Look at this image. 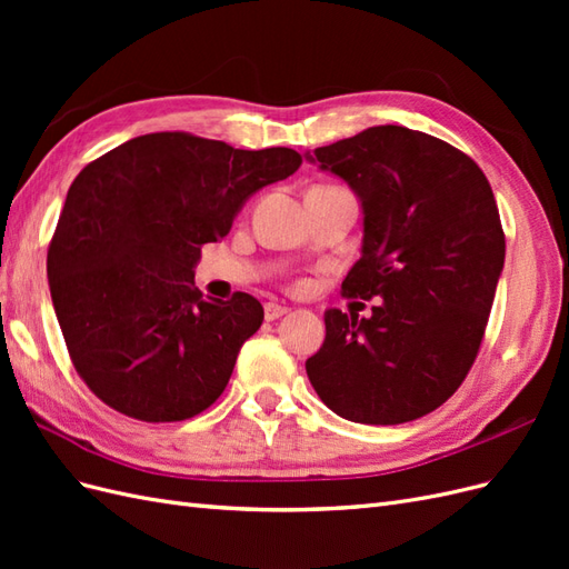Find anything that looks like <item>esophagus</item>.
Instances as JSON below:
<instances>
[{
	"label": "esophagus",
	"mask_w": 569,
	"mask_h": 569,
	"mask_svg": "<svg viewBox=\"0 0 569 569\" xmlns=\"http://www.w3.org/2000/svg\"><path fill=\"white\" fill-rule=\"evenodd\" d=\"M287 313H289V308H287V306H280V303H266V320H268V322L278 320V318H282V316H287Z\"/></svg>",
	"instance_id": "34e87169"
}]
</instances>
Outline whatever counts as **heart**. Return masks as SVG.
<instances>
[{"label":"heart","instance_id":"b5f03b06","mask_svg":"<svg viewBox=\"0 0 569 569\" xmlns=\"http://www.w3.org/2000/svg\"><path fill=\"white\" fill-rule=\"evenodd\" d=\"M297 289H303V284H301V282H299V284H297Z\"/></svg>","mask_w":569,"mask_h":569}]
</instances>
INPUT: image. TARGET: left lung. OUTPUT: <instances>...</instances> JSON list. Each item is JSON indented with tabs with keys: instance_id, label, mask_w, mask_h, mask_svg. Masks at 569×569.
<instances>
[{
	"instance_id": "obj_1",
	"label": "left lung",
	"mask_w": 569,
	"mask_h": 569,
	"mask_svg": "<svg viewBox=\"0 0 569 569\" xmlns=\"http://www.w3.org/2000/svg\"><path fill=\"white\" fill-rule=\"evenodd\" d=\"M311 161L363 203V256L341 297L380 303L370 318L325 313L308 380L351 422L418 420L451 399L485 339L506 258L491 184L468 153L403 126L318 147Z\"/></svg>"
}]
</instances>
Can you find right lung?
Returning <instances> with one entry per match:
<instances>
[{
    "mask_svg": "<svg viewBox=\"0 0 569 569\" xmlns=\"http://www.w3.org/2000/svg\"><path fill=\"white\" fill-rule=\"evenodd\" d=\"M301 161L287 147L151 132L80 170L47 278L68 356L97 399L142 422L189 420L216 403L263 306L247 291L203 299L192 270L256 189Z\"/></svg>",
    "mask_w": 569,
    "mask_h": 569,
    "instance_id": "right-lung-1",
    "label": "right lung"
}]
</instances>
